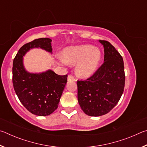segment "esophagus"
I'll list each match as a JSON object with an SVG mask.
<instances>
[{
	"label": "esophagus",
	"instance_id": "obj_1",
	"mask_svg": "<svg viewBox=\"0 0 147 147\" xmlns=\"http://www.w3.org/2000/svg\"><path fill=\"white\" fill-rule=\"evenodd\" d=\"M68 81H76V79L74 78V77L72 75V74H69L67 77Z\"/></svg>",
	"mask_w": 147,
	"mask_h": 147
}]
</instances>
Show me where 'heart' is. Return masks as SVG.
<instances>
[{"instance_id":"obj_1","label":"heart","mask_w":147,"mask_h":147,"mask_svg":"<svg viewBox=\"0 0 147 147\" xmlns=\"http://www.w3.org/2000/svg\"><path fill=\"white\" fill-rule=\"evenodd\" d=\"M100 50L90 45L69 47L63 50L62 63L76 66L77 75L88 78L93 74L100 59Z\"/></svg>"}]
</instances>
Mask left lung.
<instances>
[{
    "label": "left lung",
    "instance_id": "8db88e82",
    "mask_svg": "<svg viewBox=\"0 0 147 147\" xmlns=\"http://www.w3.org/2000/svg\"><path fill=\"white\" fill-rule=\"evenodd\" d=\"M99 41L104 47V63L89 78L77 81L78 103L92 117L109 112L120 100L125 84L123 57L109 42Z\"/></svg>",
    "mask_w": 147,
    "mask_h": 147
}]
</instances>
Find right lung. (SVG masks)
Here are the masks:
<instances>
[{
  "label": "right lung",
  "mask_w": 147,
  "mask_h": 147,
  "mask_svg": "<svg viewBox=\"0 0 147 147\" xmlns=\"http://www.w3.org/2000/svg\"><path fill=\"white\" fill-rule=\"evenodd\" d=\"M51 41L45 38L26 43L19 50L13 61L14 90L26 109L38 116L49 115L58 108L67 74L58 75L51 70L41 74L29 73L23 67V56L30 49L38 47L52 53Z\"/></svg>",
  "instance_id": "right-lung-1"
}]
</instances>
